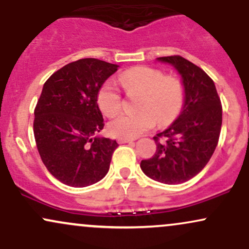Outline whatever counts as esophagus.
<instances>
[{"instance_id":"34e87169","label":"esophagus","mask_w":249,"mask_h":249,"mask_svg":"<svg viewBox=\"0 0 249 249\" xmlns=\"http://www.w3.org/2000/svg\"><path fill=\"white\" fill-rule=\"evenodd\" d=\"M133 141L134 138H130V137H121V138H118L119 144H125V142H131Z\"/></svg>"}]
</instances>
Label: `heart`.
<instances>
[{"instance_id":"b5f03b06","label":"heart","mask_w":249,"mask_h":249,"mask_svg":"<svg viewBox=\"0 0 249 249\" xmlns=\"http://www.w3.org/2000/svg\"><path fill=\"white\" fill-rule=\"evenodd\" d=\"M123 90L127 96H139L136 113H122L108 124V131L115 137H133L146 132L156 125L172 123L180 115L185 104V85L176 76L165 75L151 67H136L119 76ZM97 103L105 116L112 117L121 111L123 97L113 81H107L97 95Z\"/></svg>"}]
</instances>
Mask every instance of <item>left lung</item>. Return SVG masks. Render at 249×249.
I'll list each match as a JSON object with an SVG mask.
<instances>
[{
  "mask_svg": "<svg viewBox=\"0 0 249 249\" xmlns=\"http://www.w3.org/2000/svg\"><path fill=\"white\" fill-rule=\"evenodd\" d=\"M182 77L186 97L177 121L153 137L156 153L142 160V172L162 184H181L196 177L218 145L222 107L213 79L201 68L179 55L159 57Z\"/></svg>",
  "mask_w": 249,
  "mask_h": 249,
  "instance_id": "8db88e82",
  "label": "left lung"
}]
</instances>
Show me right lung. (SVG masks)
Segmentation results:
<instances>
[{
  "label": "right lung",
  "instance_id": "obj_1",
  "mask_svg": "<svg viewBox=\"0 0 249 249\" xmlns=\"http://www.w3.org/2000/svg\"><path fill=\"white\" fill-rule=\"evenodd\" d=\"M118 65L83 58L64 65L43 85L34 136L43 164L57 180L85 187L107 176L118 144L95 137L104 127L98 91Z\"/></svg>",
  "mask_w": 249,
  "mask_h": 249
}]
</instances>
